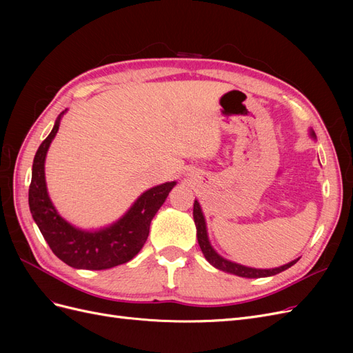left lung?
<instances>
[{"instance_id":"8db88e82","label":"left lung","mask_w":353,"mask_h":353,"mask_svg":"<svg viewBox=\"0 0 353 353\" xmlns=\"http://www.w3.org/2000/svg\"><path fill=\"white\" fill-rule=\"evenodd\" d=\"M312 135H315L312 132ZM193 216H194V222H196V227H197V240H199V245L205 254V258L208 259V262L210 265L215 266V268L221 270V271H225L234 275H239V276H245V279H261V276H271L275 274H280L283 271H285L287 268H290L293 266L299 259L283 265L280 268H272V270H256V268H249V266H243L239 263H234L231 261L223 259L222 256H219L209 243L208 239V232H206V222H205V216H203L201 209L199 201L194 200V209H193Z\"/></svg>"}]
</instances>
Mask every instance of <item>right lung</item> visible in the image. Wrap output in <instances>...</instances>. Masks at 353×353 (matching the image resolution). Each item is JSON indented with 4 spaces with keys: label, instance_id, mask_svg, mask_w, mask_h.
Returning a JSON list of instances; mask_svg holds the SVG:
<instances>
[{
    "label": "right lung",
    "instance_id": "obj_1",
    "mask_svg": "<svg viewBox=\"0 0 353 353\" xmlns=\"http://www.w3.org/2000/svg\"><path fill=\"white\" fill-rule=\"evenodd\" d=\"M61 114L50 135L41 143L32 165L29 185L32 218L52 253L72 268L109 270L130 262L143 249L150 232L152 219L176 183L172 181L147 190L119 221L108 228L90 232L72 227L52 206L47 193L44 172L46 156L52 138L59 131Z\"/></svg>",
    "mask_w": 353,
    "mask_h": 353
}]
</instances>
